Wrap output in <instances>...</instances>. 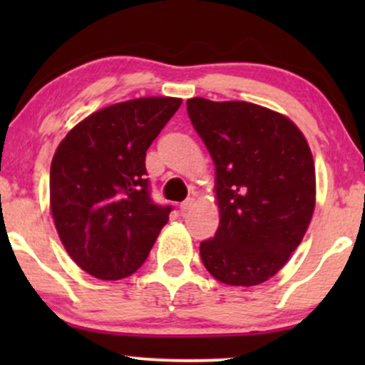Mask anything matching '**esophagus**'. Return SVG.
<instances>
[{
    "label": "esophagus",
    "mask_w": 365,
    "mask_h": 365,
    "mask_svg": "<svg viewBox=\"0 0 365 365\" xmlns=\"http://www.w3.org/2000/svg\"><path fill=\"white\" fill-rule=\"evenodd\" d=\"M194 206H195V200L192 199V197H190V199L183 200V202L180 204V211H182V212H187V211H190V209L194 207Z\"/></svg>",
    "instance_id": "1"
}]
</instances>
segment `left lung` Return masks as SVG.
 Listing matches in <instances>:
<instances>
[{"instance_id": "8db88e82", "label": "left lung", "mask_w": 365, "mask_h": 365, "mask_svg": "<svg viewBox=\"0 0 365 365\" xmlns=\"http://www.w3.org/2000/svg\"><path fill=\"white\" fill-rule=\"evenodd\" d=\"M216 166L220 226L200 242L206 269L232 287L274 276L300 245L316 206V171L304 133L287 116L245 101H187Z\"/></svg>"}]
</instances>
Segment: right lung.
Returning a JSON list of instances; mask_svg holds the SVG:
<instances>
[{
    "instance_id": "obj_1",
    "label": "right lung",
    "mask_w": 365,
    "mask_h": 365,
    "mask_svg": "<svg viewBox=\"0 0 365 365\" xmlns=\"http://www.w3.org/2000/svg\"><path fill=\"white\" fill-rule=\"evenodd\" d=\"M182 99L140 98L92 113L60 142L49 204L66 252L99 279L144 264L171 206L150 199L145 153Z\"/></svg>"
}]
</instances>
